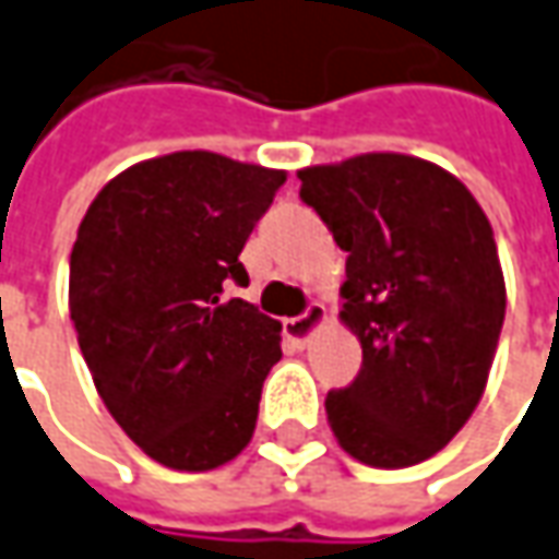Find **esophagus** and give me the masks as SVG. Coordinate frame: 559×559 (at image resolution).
Wrapping results in <instances>:
<instances>
[{
	"label": "esophagus",
	"instance_id": "34e87169",
	"mask_svg": "<svg viewBox=\"0 0 559 559\" xmlns=\"http://www.w3.org/2000/svg\"><path fill=\"white\" fill-rule=\"evenodd\" d=\"M323 320H325V307L320 305V301H310L301 317H292V320H286V335L292 341H298V344H305V341L313 335V329L323 323Z\"/></svg>",
	"mask_w": 559,
	"mask_h": 559
}]
</instances>
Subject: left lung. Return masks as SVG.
<instances>
[{"instance_id": "obj_1", "label": "left lung", "mask_w": 559, "mask_h": 559, "mask_svg": "<svg viewBox=\"0 0 559 559\" xmlns=\"http://www.w3.org/2000/svg\"><path fill=\"white\" fill-rule=\"evenodd\" d=\"M301 200L347 252L341 320L359 376L325 396L344 452L409 467L480 403L504 323L492 227L459 178L415 156L366 153L298 171Z\"/></svg>"}]
</instances>
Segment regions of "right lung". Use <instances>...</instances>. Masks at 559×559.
Listing matches in <instances>:
<instances>
[{
    "mask_svg": "<svg viewBox=\"0 0 559 559\" xmlns=\"http://www.w3.org/2000/svg\"><path fill=\"white\" fill-rule=\"evenodd\" d=\"M283 171L183 150L131 166L88 205L70 252V320L116 425L175 471L252 440L283 325L230 286Z\"/></svg>",
    "mask_w": 559,
    "mask_h": 559,
    "instance_id": "add662e5",
    "label": "right lung"
}]
</instances>
